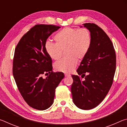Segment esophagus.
I'll return each mask as SVG.
<instances>
[{
    "mask_svg": "<svg viewBox=\"0 0 127 127\" xmlns=\"http://www.w3.org/2000/svg\"><path fill=\"white\" fill-rule=\"evenodd\" d=\"M70 74H67V73H65V77H70Z\"/></svg>",
    "mask_w": 127,
    "mask_h": 127,
    "instance_id": "1",
    "label": "esophagus"
}]
</instances>
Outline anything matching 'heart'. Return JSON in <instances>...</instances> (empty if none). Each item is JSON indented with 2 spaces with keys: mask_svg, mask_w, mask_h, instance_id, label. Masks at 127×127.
Returning a JSON list of instances; mask_svg holds the SVG:
<instances>
[{
  "mask_svg": "<svg viewBox=\"0 0 127 127\" xmlns=\"http://www.w3.org/2000/svg\"><path fill=\"white\" fill-rule=\"evenodd\" d=\"M54 40L55 44L46 42L45 50L51 59L58 61L65 50L66 57L56 63L55 68L66 73L73 70L77 59L82 60L86 56L92 44L91 33L86 28H64L55 34Z\"/></svg>",
  "mask_w": 127,
  "mask_h": 127,
  "instance_id": "b5f03b06",
  "label": "heart"
}]
</instances>
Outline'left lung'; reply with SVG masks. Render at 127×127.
I'll list each match as a JSON object with an SVG mask.
<instances>
[{
  "mask_svg": "<svg viewBox=\"0 0 127 127\" xmlns=\"http://www.w3.org/2000/svg\"><path fill=\"white\" fill-rule=\"evenodd\" d=\"M83 26L91 33L92 44L77 70L78 75H72L71 92L77 107L90 110L102 102L112 85L116 55L112 42L100 27L91 23ZM81 76L85 77L84 80Z\"/></svg>",
  "mask_w": 127,
  "mask_h": 127,
  "instance_id": "1",
  "label": "left lung"
}]
</instances>
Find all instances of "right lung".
Segmentation results:
<instances>
[{
    "label": "right lung",
    "mask_w": 127,
    "mask_h": 127,
    "mask_svg": "<svg viewBox=\"0 0 127 127\" xmlns=\"http://www.w3.org/2000/svg\"><path fill=\"white\" fill-rule=\"evenodd\" d=\"M60 26L37 25L23 36L14 51L13 74L21 95L28 105L44 110L53 104L55 89L64 77L53 72L52 60L45 50L48 38ZM48 72L46 78L42 75Z\"/></svg>",
    "instance_id": "right-lung-1"
}]
</instances>
